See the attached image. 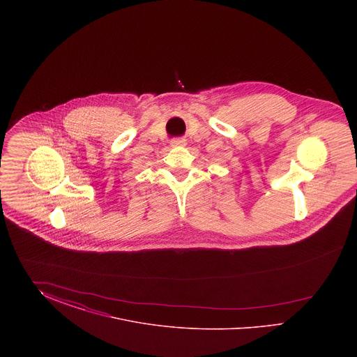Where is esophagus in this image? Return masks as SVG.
I'll use <instances>...</instances> for the list:
<instances>
[{
    "instance_id": "esophagus-1",
    "label": "esophagus",
    "mask_w": 357,
    "mask_h": 357,
    "mask_svg": "<svg viewBox=\"0 0 357 357\" xmlns=\"http://www.w3.org/2000/svg\"><path fill=\"white\" fill-rule=\"evenodd\" d=\"M186 146V140L183 137H176L171 140V147H182Z\"/></svg>"
}]
</instances>
